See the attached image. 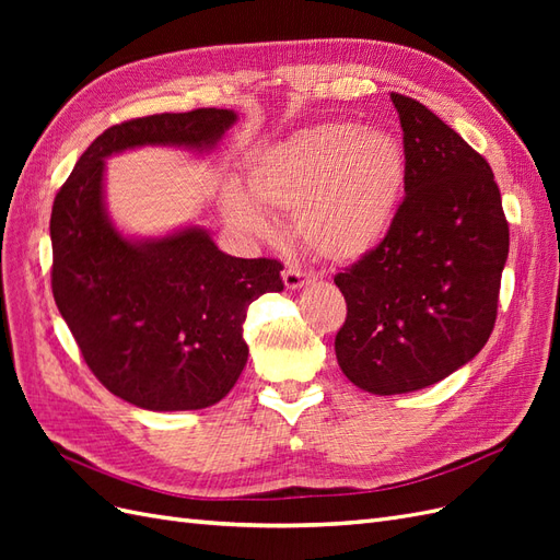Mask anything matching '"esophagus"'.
<instances>
[{
  "instance_id": "34e87169",
  "label": "esophagus",
  "mask_w": 560,
  "mask_h": 560,
  "mask_svg": "<svg viewBox=\"0 0 560 560\" xmlns=\"http://www.w3.org/2000/svg\"><path fill=\"white\" fill-rule=\"evenodd\" d=\"M311 273H306V270H301L299 266H287L284 273H282V280H284V287L287 290H301L303 284L311 282Z\"/></svg>"
}]
</instances>
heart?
<instances>
[{
    "label": "heart",
    "instance_id": "obj_1",
    "mask_svg": "<svg viewBox=\"0 0 560 560\" xmlns=\"http://www.w3.org/2000/svg\"><path fill=\"white\" fill-rule=\"evenodd\" d=\"M404 184L401 142L389 130L352 124L296 130L259 151L247 171L249 196L262 210L294 212L303 245L341 264L366 257L385 241ZM253 203L231 194L226 217L238 229L264 235L270 224Z\"/></svg>",
    "mask_w": 560,
    "mask_h": 560
}]
</instances>
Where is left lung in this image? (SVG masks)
Here are the masks:
<instances>
[{"label":"left lung","mask_w":560,"mask_h":560,"mask_svg":"<svg viewBox=\"0 0 560 560\" xmlns=\"http://www.w3.org/2000/svg\"><path fill=\"white\" fill-rule=\"evenodd\" d=\"M404 130V200L385 241L334 278L348 303L336 360L374 395L434 385L486 346L510 224L488 161L418 100L389 95Z\"/></svg>","instance_id":"1"}]
</instances>
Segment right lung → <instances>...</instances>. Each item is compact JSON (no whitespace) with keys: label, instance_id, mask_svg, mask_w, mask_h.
Segmentation results:
<instances>
[{"label":"right lung","instance_id":"1","mask_svg":"<svg viewBox=\"0 0 560 560\" xmlns=\"http://www.w3.org/2000/svg\"><path fill=\"white\" fill-rule=\"evenodd\" d=\"M235 118L208 107L112 126L54 200L56 306L95 378L140 409L194 411L231 393L247 364V306L282 292V264L231 257L200 226L126 238L105 208V159L147 144L210 151Z\"/></svg>","mask_w":560,"mask_h":560}]
</instances>
